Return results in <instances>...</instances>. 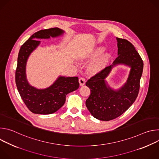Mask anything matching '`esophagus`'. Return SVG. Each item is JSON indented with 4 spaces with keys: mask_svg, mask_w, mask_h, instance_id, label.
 <instances>
[{
    "mask_svg": "<svg viewBox=\"0 0 159 159\" xmlns=\"http://www.w3.org/2000/svg\"><path fill=\"white\" fill-rule=\"evenodd\" d=\"M79 82L80 85V86H82V85H84L85 84V79L84 78H83V77H80V78H79Z\"/></svg>",
    "mask_w": 159,
    "mask_h": 159,
    "instance_id": "34e87169",
    "label": "esophagus"
}]
</instances>
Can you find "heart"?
<instances>
[{
  "mask_svg": "<svg viewBox=\"0 0 159 159\" xmlns=\"http://www.w3.org/2000/svg\"><path fill=\"white\" fill-rule=\"evenodd\" d=\"M103 51H104V48H99L96 50H95V52L93 53L91 57H98L99 55H101L103 52ZM106 60H107V56L105 55L100 58L98 60L93 62L89 66V71L93 73H95L101 70L104 67L105 63L106 61Z\"/></svg>",
  "mask_w": 159,
  "mask_h": 159,
  "instance_id": "b5f03b06",
  "label": "heart"
}]
</instances>
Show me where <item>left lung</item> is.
Returning a JSON list of instances; mask_svg holds the SVG:
<instances>
[{
  "mask_svg": "<svg viewBox=\"0 0 159 159\" xmlns=\"http://www.w3.org/2000/svg\"><path fill=\"white\" fill-rule=\"evenodd\" d=\"M116 39L118 56L112 65L106 66L85 84L91 91L86 100V107L95 118L101 121L112 120L121 116L134 102L140 89L143 60L129 41L119 38ZM120 63L129 66L131 70L127 83L119 90L114 91L105 84V79L111 68Z\"/></svg>",
  "mask_w": 159,
  "mask_h": 159,
  "instance_id": "1",
  "label": "left lung"
}]
</instances>
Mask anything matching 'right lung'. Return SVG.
<instances>
[{
	"mask_svg": "<svg viewBox=\"0 0 159 159\" xmlns=\"http://www.w3.org/2000/svg\"><path fill=\"white\" fill-rule=\"evenodd\" d=\"M63 33L58 28L40 30L34 33L22 45L17 58L16 70V84L19 93L27 107L35 114L49 115L58 111L65 102L66 96L79 87L77 77H60L55 82L45 89L31 86L26 77V64L31 53L38 46V39L56 37Z\"/></svg>",
	"mask_w": 159,
	"mask_h": 159,
	"instance_id": "add662e5",
	"label": "right lung"
}]
</instances>
